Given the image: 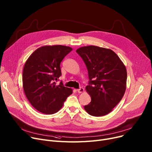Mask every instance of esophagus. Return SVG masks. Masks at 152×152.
Instances as JSON below:
<instances>
[{
	"label": "esophagus",
	"mask_w": 152,
	"mask_h": 152,
	"mask_svg": "<svg viewBox=\"0 0 152 152\" xmlns=\"http://www.w3.org/2000/svg\"><path fill=\"white\" fill-rule=\"evenodd\" d=\"M84 88H83V87H80V88H79V89H77V92L78 93H81V92H84Z\"/></svg>",
	"instance_id": "1"
}]
</instances>
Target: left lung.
Masks as SVG:
<instances>
[{"label":"left lung","instance_id":"8db88e82","mask_svg":"<svg viewBox=\"0 0 152 152\" xmlns=\"http://www.w3.org/2000/svg\"><path fill=\"white\" fill-rule=\"evenodd\" d=\"M88 71L86 89L91 102L85 110L94 116H104L120 102L126 91L127 71L118 56L110 49L89 45L76 50Z\"/></svg>","mask_w":152,"mask_h":152}]
</instances>
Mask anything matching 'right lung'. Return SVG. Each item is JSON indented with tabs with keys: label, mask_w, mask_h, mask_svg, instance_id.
Segmentation results:
<instances>
[{
	"label": "right lung",
	"mask_w": 152,
	"mask_h": 152,
	"mask_svg": "<svg viewBox=\"0 0 152 152\" xmlns=\"http://www.w3.org/2000/svg\"><path fill=\"white\" fill-rule=\"evenodd\" d=\"M60 45L43 46L31 55L23 71V85L26 96L34 108L47 115L57 113L72 94V90L59 85L60 63L72 50Z\"/></svg>",
	"instance_id": "1"
}]
</instances>
